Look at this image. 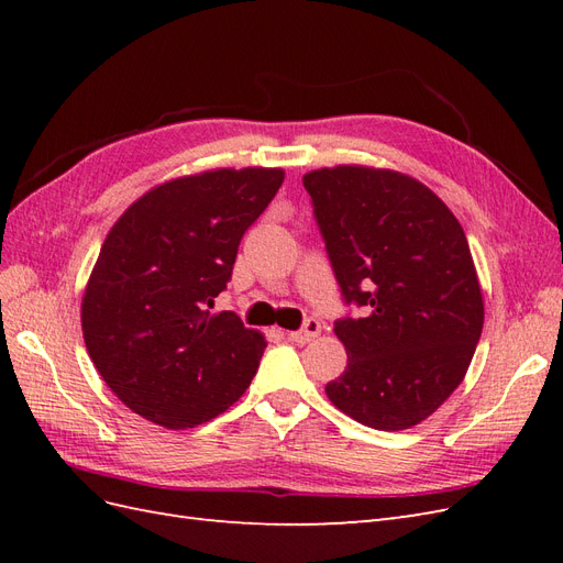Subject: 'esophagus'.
I'll use <instances>...</instances> for the list:
<instances>
[{"instance_id": "obj_1", "label": "esophagus", "mask_w": 563, "mask_h": 563, "mask_svg": "<svg viewBox=\"0 0 563 563\" xmlns=\"http://www.w3.org/2000/svg\"><path fill=\"white\" fill-rule=\"evenodd\" d=\"M319 333H321V323L317 319H308L300 331H291V333H288V338H291L294 343H298V345H308Z\"/></svg>"}]
</instances>
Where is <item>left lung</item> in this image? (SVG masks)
Segmentation results:
<instances>
[{
    "mask_svg": "<svg viewBox=\"0 0 563 563\" xmlns=\"http://www.w3.org/2000/svg\"><path fill=\"white\" fill-rule=\"evenodd\" d=\"M302 185L345 300L366 308L335 321L347 368L327 397L366 428L411 430L463 383L482 338L463 225L428 185L391 168L323 166Z\"/></svg>",
    "mask_w": 563,
    "mask_h": 563,
    "instance_id": "1",
    "label": "left lung"
}]
</instances>
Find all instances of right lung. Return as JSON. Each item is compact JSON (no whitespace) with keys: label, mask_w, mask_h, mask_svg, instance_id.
<instances>
[{"label":"right lung","mask_w":563,"mask_h":563,"mask_svg":"<svg viewBox=\"0 0 563 563\" xmlns=\"http://www.w3.org/2000/svg\"><path fill=\"white\" fill-rule=\"evenodd\" d=\"M282 183L284 168H209L155 185L117 218L84 288L81 333L133 413L197 428L251 385L265 335L211 308Z\"/></svg>","instance_id":"right-lung-1"}]
</instances>
